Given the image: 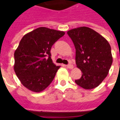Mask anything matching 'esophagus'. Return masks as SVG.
<instances>
[{"mask_svg":"<svg viewBox=\"0 0 120 120\" xmlns=\"http://www.w3.org/2000/svg\"><path fill=\"white\" fill-rule=\"evenodd\" d=\"M66 67H67L68 69H73V65H71V64H69V65H65Z\"/></svg>","mask_w":120,"mask_h":120,"instance_id":"obj_1","label":"esophagus"}]
</instances>
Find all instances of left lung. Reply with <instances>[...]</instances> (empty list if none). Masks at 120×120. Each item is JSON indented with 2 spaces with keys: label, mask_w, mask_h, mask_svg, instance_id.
<instances>
[{
  "label": "left lung",
  "mask_w": 120,
  "mask_h": 120,
  "mask_svg": "<svg viewBox=\"0 0 120 120\" xmlns=\"http://www.w3.org/2000/svg\"><path fill=\"white\" fill-rule=\"evenodd\" d=\"M75 48L77 67L82 73L75 82L85 90H91L107 77L112 64L111 47L108 41L94 30L81 26L67 31Z\"/></svg>",
  "instance_id": "left-lung-1"
}]
</instances>
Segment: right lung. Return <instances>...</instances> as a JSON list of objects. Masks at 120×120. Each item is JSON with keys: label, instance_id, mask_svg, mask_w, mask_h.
Wrapping results in <instances>:
<instances>
[{"label": "right lung", "instance_id": "right-lung-1", "mask_svg": "<svg viewBox=\"0 0 120 120\" xmlns=\"http://www.w3.org/2000/svg\"><path fill=\"white\" fill-rule=\"evenodd\" d=\"M65 32L39 27L23 36L15 51L14 70L21 83L34 92L45 90L60 66L51 58V49Z\"/></svg>", "mask_w": 120, "mask_h": 120}]
</instances>
